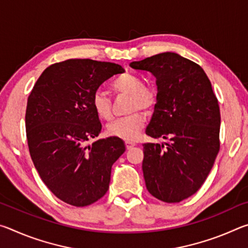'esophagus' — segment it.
Listing matches in <instances>:
<instances>
[{"mask_svg": "<svg viewBox=\"0 0 248 248\" xmlns=\"http://www.w3.org/2000/svg\"><path fill=\"white\" fill-rule=\"evenodd\" d=\"M124 143H125V148H127V149H131L132 146L136 145V143H134V142L130 141V140H125Z\"/></svg>", "mask_w": 248, "mask_h": 248, "instance_id": "esophagus-1", "label": "esophagus"}]
</instances>
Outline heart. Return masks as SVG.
<instances>
[{
  "label": "heart",
  "instance_id": "1",
  "mask_svg": "<svg viewBox=\"0 0 248 248\" xmlns=\"http://www.w3.org/2000/svg\"><path fill=\"white\" fill-rule=\"evenodd\" d=\"M110 87L116 94L129 95V111L142 109L152 111L157 104V94L153 89L145 86L144 79L136 74L125 73L116 78ZM92 107L99 118L108 120L111 118V102L102 91H96L92 96ZM145 116L141 111H134L128 116L111 121L107 125V133L111 137L121 138L124 140L136 139L140 130L144 125Z\"/></svg>",
  "mask_w": 248,
  "mask_h": 248
}]
</instances>
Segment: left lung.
<instances>
[{
    "mask_svg": "<svg viewBox=\"0 0 248 248\" xmlns=\"http://www.w3.org/2000/svg\"><path fill=\"white\" fill-rule=\"evenodd\" d=\"M156 78L157 104L145 133L170 143H144L146 189L167 203L196 194L220 150V107L199 64L174 52L130 63Z\"/></svg>",
    "mask_w": 248,
    "mask_h": 248,
    "instance_id": "obj_1",
    "label": "left lung"
}]
</instances>
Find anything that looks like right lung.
<instances>
[{
	"label": "right lung",
	"mask_w": 248,
	"mask_h": 248,
	"mask_svg": "<svg viewBox=\"0 0 248 248\" xmlns=\"http://www.w3.org/2000/svg\"><path fill=\"white\" fill-rule=\"evenodd\" d=\"M121 65L69 59L46 69L28 96L25 124L29 154L52 194L74 207H86L106 194L111 166L125 148L117 137L86 142L102 130L92 96Z\"/></svg>",
	"instance_id": "obj_1"
}]
</instances>
